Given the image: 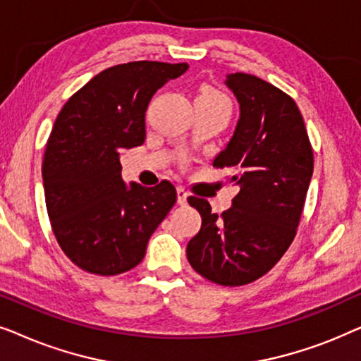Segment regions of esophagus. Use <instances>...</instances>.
Returning <instances> with one entry per match:
<instances>
[{"instance_id": "1", "label": "esophagus", "mask_w": 361, "mask_h": 361, "mask_svg": "<svg viewBox=\"0 0 361 361\" xmlns=\"http://www.w3.org/2000/svg\"><path fill=\"white\" fill-rule=\"evenodd\" d=\"M187 197H189V194H187L184 187H177V204L185 205L187 204Z\"/></svg>"}]
</instances>
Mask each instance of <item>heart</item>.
Listing matches in <instances>:
<instances>
[{"label": "heart", "instance_id": "1", "mask_svg": "<svg viewBox=\"0 0 361 361\" xmlns=\"http://www.w3.org/2000/svg\"><path fill=\"white\" fill-rule=\"evenodd\" d=\"M197 100H209V102H228V98H226L224 93H220L219 90H215V88L212 87H204L202 88V92L199 93V97H197Z\"/></svg>", "mask_w": 361, "mask_h": 361}]
</instances>
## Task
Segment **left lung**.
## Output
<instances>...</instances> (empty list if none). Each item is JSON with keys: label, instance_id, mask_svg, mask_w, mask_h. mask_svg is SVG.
Segmentation results:
<instances>
[{"label": "left lung", "instance_id": "left-lung-1", "mask_svg": "<svg viewBox=\"0 0 361 361\" xmlns=\"http://www.w3.org/2000/svg\"><path fill=\"white\" fill-rule=\"evenodd\" d=\"M240 116L214 166L236 187L221 215L207 200L189 197L202 216L187 245L192 268L212 283L243 286L264 276L293 243L314 172V152L298 105L250 73H230Z\"/></svg>", "mask_w": 361, "mask_h": 361}]
</instances>
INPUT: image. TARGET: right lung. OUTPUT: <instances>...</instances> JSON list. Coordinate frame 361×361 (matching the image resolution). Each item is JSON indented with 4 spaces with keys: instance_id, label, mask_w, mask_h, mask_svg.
<instances>
[{
    "instance_id": "1",
    "label": "right lung",
    "mask_w": 361,
    "mask_h": 361,
    "mask_svg": "<svg viewBox=\"0 0 361 361\" xmlns=\"http://www.w3.org/2000/svg\"><path fill=\"white\" fill-rule=\"evenodd\" d=\"M187 63L110 67L59 113L42 162L44 194L63 253L92 274L115 276L141 263L151 235L176 204V187L126 182L120 156L145 142V115L159 88Z\"/></svg>"
}]
</instances>
